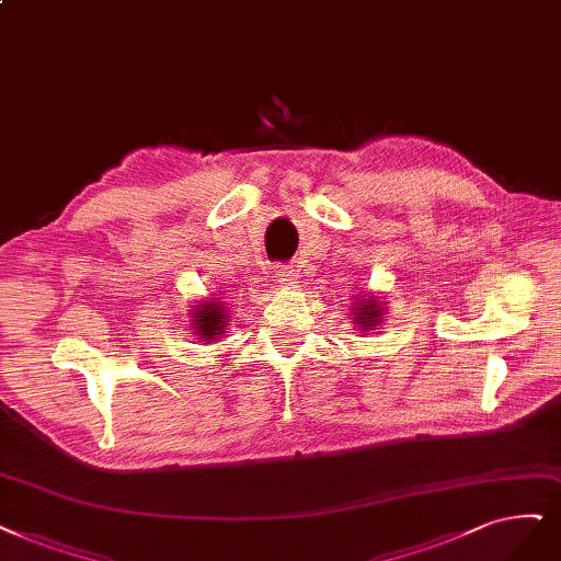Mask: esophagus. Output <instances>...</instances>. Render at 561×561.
<instances>
[{"mask_svg": "<svg viewBox=\"0 0 561 561\" xmlns=\"http://www.w3.org/2000/svg\"><path fill=\"white\" fill-rule=\"evenodd\" d=\"M275 277H277V284L279 286H294L298 284V270H294L291 265H277L275 270Z\"/></svg>", "mask_w": 561, "mask_h": 561, "instance_id": "34e87169", "label": "esophagus"}]
</instances>
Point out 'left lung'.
<instances>
[{"label":"left lung","mask_w":561,"mask_h":561,"mask_svg":"<svg viewBox=\"0 0 561 561\" xmlns=\"http://www.w3.org/2000/svg\"><path fill=\"white\" fill-rule=\"evenodd\" d=\"M358 323L363 325H369L367 330H371V325H377L381 321V314H379V305L375 300L369 302H360V309H358Z\"/></svg>","instance_id":"obj_1"}]
</instances>
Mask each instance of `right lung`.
Returning <instances> with one entry per match:
<instances>
[{"label": "right lung", "mask_w": 561, "mask_h": 561, "mask_svg": "<svg viewBox=\"0 0 561 561\" xmlns=\"http://www.w3.org/2000/svg\"><path fill=\"white\" fill-rule=\"evenodd\" d=\"M224 307L219 305H205L201 312L196 314V333L201 335V340L210 342L215 340V335H219L224 330Z\"/></svg>", "instance_id": "1"}]
</instances>
